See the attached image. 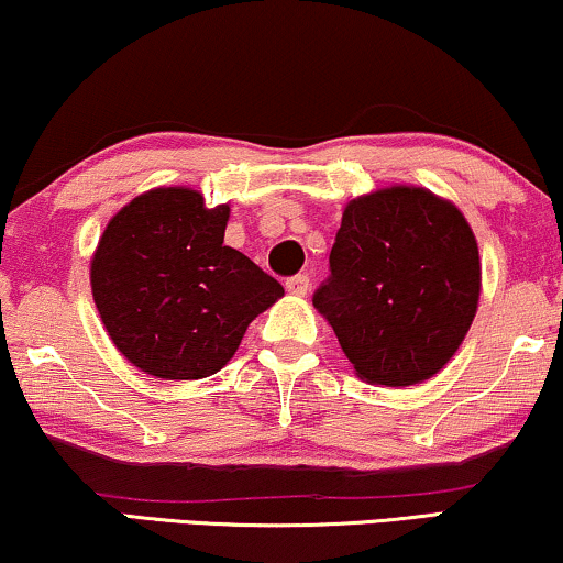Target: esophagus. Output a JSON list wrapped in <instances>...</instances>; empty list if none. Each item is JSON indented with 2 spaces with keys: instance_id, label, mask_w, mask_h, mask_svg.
Listing matches in <instances>:
<instances>
[{
  "instance_id": "1",
  "label": "esophagus",
  "mask_w": 563,
  "mask_h": 563,
  "mask_svg": "<svg viewBox=\"0 0 563 563\" xmlns=\"http://www.w3.org/2000/svg\"><path fill=\"white\" fill-rule=\"evenodd\" d=\"M286 288L290 290V294H296V296H303L306 290L311 288V280H309V275L298 273V275H294V277H288V280H286Z\"/></svg>"
}]
</instances>
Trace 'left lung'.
<instances>
[{"label": "left lung", "instance_id": "8db88e82", "mask_svg": "<svg viewBox=\"0 0 563 563\" xmlns=\"http://www.w3.org/2000/svg\"><path fill=\"white\" fill-rule=\"evenodd\" d=\"M478 296L465 216L423 187H389L347 202L314 306L361 379L408 387L457 353Z\"/></svg>", "mask_w": 563, "mask_h": 563}]
</instances>
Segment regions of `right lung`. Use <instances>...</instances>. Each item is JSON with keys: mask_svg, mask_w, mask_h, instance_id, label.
Listing matches in <instances>:
<instances>
[{"mask_svg": "<svg viewBox=\"0 0 563 563\" xmlns=\"http://www.w3.org/2000/svg\"><path fill=\"white\" fill-rule=\"evenodd\" d=\"M231 208L195 189L134 197L90 262L101 322L130 364L158 379H205L236 353L249 322L283 296L273 275L225 246Z\"/></svg>", "mask_w": 563, "mask_h": 563, "instance_id": "add662e5", "label": "right lung"}]
</instances>
